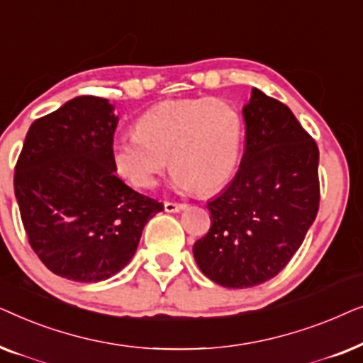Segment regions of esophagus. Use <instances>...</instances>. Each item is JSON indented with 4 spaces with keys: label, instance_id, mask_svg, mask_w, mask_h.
<instances>
[{
    "label": "esophagus",
    "instance_id": "esophagus-1",
    "mask_svg": "<svg viewBox=\"0 0 363 363\" xmlns=\"http://www.w3.org/2000/svg\"><path fill=\"white\" fill-rule=\"evenodd\" d=\"M163 208H165V211H167V213H180L182 210H185L186 205H183V203L165 201V203H163Z\"/></svg>",
    "mask_w": 363,
    "mask_h": 363
}]
</instances>
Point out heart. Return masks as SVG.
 Instances as JSON below:
<instances>
[{"instance_id":"1","label":"heart","mask_w":363,"mask_h":363,"mask_svg":"<svg viewBox=\"0 0 363 363\" xmlns=\"http://www.w3.org/2000/svg\"><path fill=\"white\" fill-rule=\"evenodd\" d=\"M135 133L112 142L116 172L137 188H153L168 167L178 191H215L240 160L242 122L230 102L216 97L180 99L153 106L135 122Z\"/></svg>"}]
</instances>
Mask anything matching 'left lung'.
Listing matches in <instances>:
<instances>
[{
	"label": "left lung",
	"instance_id": "left-lung-1",
	"mask_svg": "<svg viewBox=\"0 0 363 363\" xmlns=\"http://www.w3.org/2000/svg\"><path fill=\"white\" fill-rule=\"evenodd\" d=\"M242 117L240 170L208 201L211 228L193 246L203 274L231 289L272 279L319 210V148L291 108L252 87Z\"/></svg>",
	"mask_w": 363,
	"mask_h": 363
}]
</instances>
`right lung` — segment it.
Listing matches in <instances>:
<instances>
[{
	"mask_svg": "<svg viewBox=\"0 0 363 363\" xmlns=\"http://www.w3.org/2000/svg\"><path fill=\"white\" fill-rule=\"evenodd\" d=\"M118 117L107 99H72L29 127L14 168L29 245L54 274L106 281L135 255L162 203L116 177L111 147Z\"/></svg>",
	"mask_w": 363,
	"mask_h": 363,
	"instance_id": "obj_1",
	"label": "right lung"
}]
</instances>
